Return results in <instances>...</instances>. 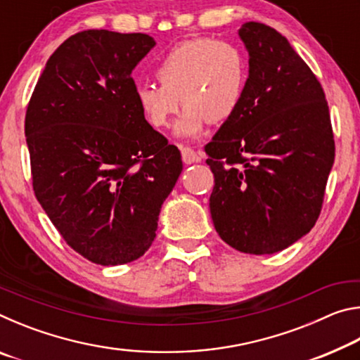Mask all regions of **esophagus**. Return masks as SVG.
I'll return each instance as SVG.
<instances>
[{
  "mask_svg": "<svg viewBox=\"0 0 360 360\" xmlns=\"http://www.w3.org/2000/svg\"><path fill=\"white\" fill-rule=\"evenodd\" d=\"M181 155H182V162H184L186 165L197 163L200 162V158H202L198 152H195L192 148H188V146H181Z\"/></svg>",
  "mask_w": 360,
  "mask_h": 360,
  "instance_id": "esophagus-1",
  "label": "esophagus"
}]
</instances>
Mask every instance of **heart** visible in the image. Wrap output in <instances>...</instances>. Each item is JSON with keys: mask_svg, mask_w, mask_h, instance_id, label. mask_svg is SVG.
I'll use <instances>...</instances> for the list:
<instances>
[{"mask_svg": "<svg viewBox=\"0 0 360 360\" xmlns=\"http://www.w3.org/2000/svg\"><path fill=\"white\" fill-rule=\"evenodd\" d=\"M248 75V58L240 46L198 38L173 47L155 68L160 84H138L135 95L144 117L157 129L169 125L182 101L186 108L176 133L195 138L208 120L224 122L236 112L245 96Z\"/></svg>", "mask_w": 360, "mask_h": 360, "instance_id": "1", "label": "heart"}]
</instances>
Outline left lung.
Returning <instances> with one entry per match:
<instances>
[{"label":"left lung","mask_w":360,"mask_h":360,"mask_svg":"<svg viewBox=\"0 0 360 360\" xmlns=\"http://www.w3.org/2000/svg\"><path fill=\"white\" fill-rule=\"evenodd\" d=\"M249 76L240 108L205 146L219 236L246 254H275L314 227L335 158L324 90L275 28L248 22Z\"/></svg>","instance_id":"1"}]
</instances>
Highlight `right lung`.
Wrapping results in <instances>:
<instances>
[{
    "label": "right lung",
    "mask_w": 360,
    "mask_h": 360,
    "mask_svg": "<svg viewBox=\"0 0 360 360\" xmlns=\"http://www.w3.org/2000/svg\"><path fill=\"white\" fill-rule=\"evenodd\" d=\"M154 46L143 33L72 34L47 60L27 108L36 198L68 246L98 265L148 251L182 172L179 149L136 101L131 71Z\"/></svg>",
    "instance_id": "add662e5"
}]
</instances>
